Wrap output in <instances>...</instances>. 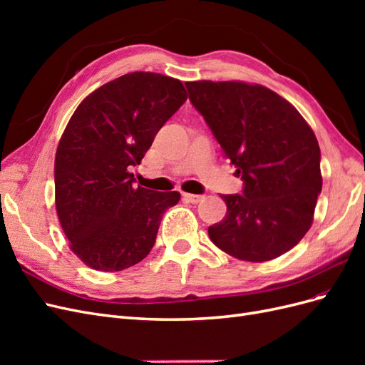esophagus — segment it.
<instances>
[{"instance_id": "obj_1", "label": "esophagus", "mask_w": 365, "mask_h": 365, "mask_svg": "<svg viewBox=\"0 0 365 365\" xmlns=\"http://www.w3.org/2000/svg\"><path fill=\"white\" fill-rule=\"evenodd\" d=\"M182 196H184V200H185L187 202H190V204H200L201 201H204V196H202V195H192V193H182Z\"/></svg>"}]
</instances>
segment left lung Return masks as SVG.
Wrapping results in <instances>:
<instances>
[{
  "label": "left lung",
  "instance_id": "obj_1",
  "mask_svg": "<svg viewBox=\"0 0 365 365\" xmlns=\"http://www.w3.org/2000/svg\"><path fill=\"white\" fill-rule=\"evenodd\" d=\"M185 86L244 181L242 195H222L227 215L208 227L210 239L239 260L282 256L311 228L322 193V153L314 130L267 86L239 81Z\"/></svg>",
  "mask_w": 365,
  "mask_h": 365
}]
</instances>
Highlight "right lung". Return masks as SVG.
I'll return each mask as SVG.
<instances>
[{
	"label": "right lung",
	"instance_id": "obj_1",
	"mask_svg": "<svg viewBox=\"0 0 365 365\" xmlns=\"http://www.w3.org/2000/svg\"><path fill=\"white\" fill-rule=\"evenodd\" d=\"M187 101L181 81L135 71L97 88L77 106L56 150V212L71 251L86 267H134L155 244L163 213L178 192L134 185L158 130Z\"/></svg>",
	"mask_w": 365,
	"mask_h": 365
}]
</instances>
